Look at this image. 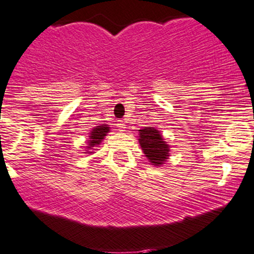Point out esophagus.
I'll return each mask as SVG.
<instances>
[{
	"mask_svg": "<svg viewBox=\"0 0 254 254\" xmlns=\"http://www.w3.org/2000/svg\"><path fill=\"white\" fill-rule=\"evenodd\" d=\"M117 128H119V130H125L126 129V125L124 124V121H117Z\"/></svg>",
	"mask_w": 254,
	"mask_h": 254,
	"instance_id": "1",
	"label": "esophagus"
}]
</instances>
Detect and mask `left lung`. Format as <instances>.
Masks as SVG:
<instances>
[{
  "instance_id": "left-lung-1",
  "label": "left lung",
  "mask_w": 254,
  "mask_h": 254,
  "mask_svg": "<svg viewBox=\"0 0 254 254\" xmlns=\"http://www.w3.org/2000/svg\"><path fill=\"white\" fill-rule=\"evenodd\" d=\"M139 144L143 153L153 165L164 164L169 157V145L164 142L162 134L154 127H144L139 129Z\"/></svg>"
}]
</instances>
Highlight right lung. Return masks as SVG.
<instances>
[{
	"instance_id": "add662e5",
	"label": "right lung",
	"mask_w": 254,
	"mask_h": 254,
	"mask_svg": "<svg viewBox=\"0 0 254 254\" xmlns=\"http://www.w3.org/2000/svg\"><path fill=\"white\" fill-rule=\"evenodd\" d=\"M110 132V127L107 125H102V126H97L92 128V130L90 132V140H89V147L87 149H91L92 147H96L100 143L102 142V139L105 138V135ZM92 153V152H89Z\"/></svg>"
}]
</instances>
